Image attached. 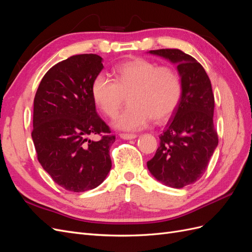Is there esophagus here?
<instances>
[{"mask_svg": "<svg viewBox=\"0 0 252 252\" xmlns=\"http://www.w3.org/2000/svg\"><path fill=\"white\" fill-rule=\"evenodd\" d=\"M136 134L134 133H121L120 134V138L123 139V140H132V139H135L136 138Z\"/></svg>", "mask_w": 252, "mask_h": 252, "instance_id": "34e87169", "label": "esophagus"}]
</instances>
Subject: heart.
Wrapping results in <instances>:
<instances>
[{"label": "heart", "mask_w": 252, "mask_h": 252, "mask_svg": "<svg viewBox=\"0 0 252 252\" xmlns=\"http://www.w3.org/2000/svg\"><path fill=\"white\" fill-rule=\"evenodd\" d=\"M113 75L112 81L104 74H97L90 91L96 108L108 118L116 116L127 95L129 105L113 121L114 127L127 131L138 130L151 119L156 122L168 119L178 108L183 85L175 68L136 58L118 65Z\"/></svg>", "instance_id": "heart-1"}]
</instances>
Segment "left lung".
Instances as JSON below:
<instances>
[{"instance_id":"1","label":"left lung","mask_w":252,"mask_h":252,"mask_svg":"<svg viewBox=\"0 0 252 252\" xmlns=\"http://www.w3.org/2000/svg\"><path fill=\"white\" fill-rule=\"evenodd\" d=\"M149 53L178 65L183 93L173 119L159 135V146L147 167L163 184L182 188L202 178L219 143L213 125L215 96L211 82L203 66L180 49H158Z\"/></svg>"}]
</instances>
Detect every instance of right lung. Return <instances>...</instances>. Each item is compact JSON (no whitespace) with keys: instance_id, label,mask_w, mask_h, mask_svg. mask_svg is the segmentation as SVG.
Masks as SVG:
<instances>
[{"instance_id":"obj_1","label":"right lung","mask_w":252,"mask_h":252,"mask_svg":"<svg viewBox=\"0 0 252 252\" xmlns=\"http://www.w3.org/2000/svg\"><path fill=\"white\" fill-rule=\"evenodd\" d=\"M94 53L59 62L44 75L33 101L32 141L37 159L58 185L73 192L97 187L111 169L116 136L97 116L91 83L104 68ZM98 134V141L89 140Z\"/></svg>"}]
</instances>
